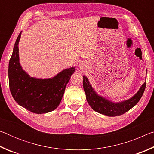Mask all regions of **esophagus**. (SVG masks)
Segmentation results:
<instances>
[{
    "label": "esophagus",
    "mask_w": 154,
    "mask_h": 154,
    "mask_svg": "<svg viewBox=\"0 0 154 154\" xmlns=\"http://www.w3.org/2000/svg\"><path fill=\"white\" fill-rule=\"evenodd\" d=\"M85 64L83 63V62H81V63L79 64V69L83 70L85 68Z\"/></svg>",
    "instance_id": "1"
}]
</instances>
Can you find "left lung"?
<instances>
[{
	"label": "left lung",
	"mask_w": 154,
	"mask_h": 154,
	"mask_svg": "<svg viewBox=\"0 0 154 154\" xmlns=\"http://www.w3.org/2000/svg\"><path fill=\"white\" fill-rule=\"evenodd\" d=\"M83 77V90L86 95L88 103L91 108L98 113L109 117L121 116L136 105L142 97L146 86L145 81L133 96L127 100L116 103L99 95L92 88L88 77L85 75Z\"/></svg>",
	"instance_id": "1"
}]
</instances>
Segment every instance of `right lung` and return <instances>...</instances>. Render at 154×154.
<instances>
[{
    "label": "right lung",
    "mask_w": 154,
    "mask_h": 154,
    "mask_svg": "<svg viewBox=\"0 0 154 154\" xmlns=\"http://www.w3.org/2000/svg\"><path fill=\"white\" fill-rule=\"evenodd\" d=\"M15 41L9 63V83L13 98L18 105L36 114L55 110L61 102L65 88L75 71V67L64 69L51 78L30 77L20 63L19 41Z\"/></svg>",
    "instance_id": "add662e5"
}]
</instances>
